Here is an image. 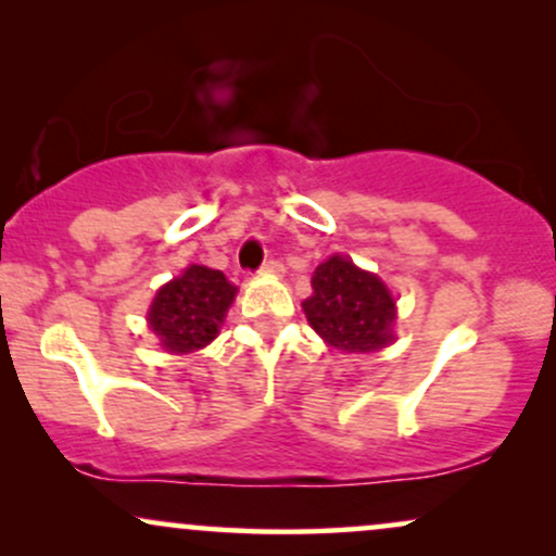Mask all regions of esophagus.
<instances>
[{
    "instance_id": "34e87169",
    "label": "esophagus",
    "mask_w": 556,
    "mask_h": 556,
    "mask_svg": "<svg viewBox=\"0 0 556 556\" xmlns=\"http://www.w3.org/2000/svg\"><path fill=\"white\" fill-rule=\"evenodd\" d=\"M261 274H271V277H282V274H285L282 261H277V258L264 261V266H261Z\"/></svg>"
}]
</instances>
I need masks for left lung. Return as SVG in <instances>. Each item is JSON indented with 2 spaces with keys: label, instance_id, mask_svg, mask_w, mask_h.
Here are the masks:
<instances>
[{
  "label": "left lung",
  "instance_id": "8db88e82",
  "mask_svg": "<svg viewBox=\"0 0 556 556\" xmlns=\"http://www.w3.org/2000/svg\"><path fill=\"white\" fill-rule=\"evenodd\" d=\"M303 311L311 327L344 353H374L392 342L394 298L374 274L350 258L331 256L311 277Z\"/></svg>",
  "mask_w": 556,
  "mask_h": 556
}]
</instances>
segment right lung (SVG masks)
I'll return each instance as SVG.
<instances>
[{
	"instance_id": "add662e5",
	"label": "right lung",
	"mask_w": 556,
	"mask_h": 556,
	"mask_svg": "<svg viewBox=\"0 0 556 556\" xmlns=\"http://www.w3.org/2000/svg\"><path fill=\"white\" fill-rule=\"evenodd\" d=\"M235 287L222 271L190 266L182 277L172 279L156 292L151 305V329L169 353H193L219 334Z\"/></svg>"
}]
</instances>
